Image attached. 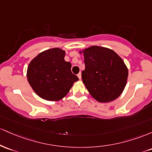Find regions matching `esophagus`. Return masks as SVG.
Returning <instances> with one entry per match:
<instances>
[{"mask_svg":"<svg viewBox=\"0 0 152 152\" xmlns=\"http://www.w3.org/2000/svg\"><path fill=\"white\" fill-rule=\"evenodd\" d=\"M77 77H78V78H79L80 80H81V77H81V73H80V72L79 74L77 75Z\"/></svg>","mask_w":152,"mask_h":152,"instance_id":"34e87169","label":"esophagus"}]
</instances>
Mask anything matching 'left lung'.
<instances>
[{
    "label": "left lung",
    "instance_id": "left-lung-1",
    "mask_svg": "<svg viewBox=\"0 0 152 152\" xmlns=\"http://www.w3.org/2000/svg\"><path fill=\"white\" fill-rule=\"evenodd\" d=\"M83 52L85 68L82 79L90 94L100 103L118 98L128 77V69L123 59L111 49L98 46Z\"/></svg>",
    "mask_w": 152,
    "mask_h": 152
}]
</instances>
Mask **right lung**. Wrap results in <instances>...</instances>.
Instances as JSON below:
<instances>
[{
	"instance_id": "add662e5",
	"label": "right lung",
	"mask_w": 152,
	"mask_h": 152,
	"mask_svg": "<svg viewBox=\"0 0 152 152\" xmlns=\"http://www.w3.org/2000/svg\"><path fill=\"white\" fill-rule=\"evenodd\" d=\"M65 52L59 48L46 50L36 57L27 69L28 82L40 98L50 101L61 100L79 78L71 72Z\"/></svg>"
}]
</instances>
